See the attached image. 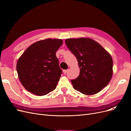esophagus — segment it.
<instances>
[{
  "label": "esophagus",
  "instance_id": "34e87169",
  "mask_svg": "<svg viewBox=\"0 0 131 131\" xmlns=\"http://www.w3.org/2000/svg\"><path fill=\"white\" fill-rule=\"evenodd\" d=\"M68 69H67V70H63V73H64V74H66L67 73V72H68Z\"/></svg>",
  "mask_w": 131,
  "mask_h": 131
}]
</instances>
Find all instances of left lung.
<instances>
[{"mask_svg":"<svg viewBox=\"0 0 131 131\" xmlns=\"http://www.w3.org/2000/svg\"><path fill=\"white\" fill-rule=\"evenodd\" d=\"M65 42L77 58L80 67L78 77L71 80L74 89L86 95L100 92L108 85L112 77V56L92 39H67Z\"/></svg>","mask_w":131,"mask_h":131,"instance_id":"obj_1","label":"left lung"}]
</instances>
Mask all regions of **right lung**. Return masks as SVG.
<instances>
[{
  "label": "right lung",
  "instance_id": "1",
  "mask_svg": "<svg viewBox=\"0 0 131 131\" xmlns=\"http://www.w3.org/2000/svg\"><path fill=\"white\" fill-rule=\"evenodd\" d=\"M62 43L58 39L39 41L19 57L16 65L18 76L28 91L43 96L56 89L62 73L56 52Z\"/></svg>",
  "mask_w": 131,
  "mask_h": 131
}]
</instances>
